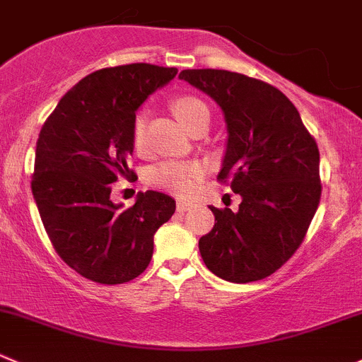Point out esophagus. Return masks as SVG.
Here are the masks:
<instances>
[{
    "mask_svg": "<svg viewBox=\"0 0 362 362\" xmlns=\"http://www.w3.org/2000/svg\"><path fill=\"white\" fill-rule=\"evenodd\" d=\"M192 206H194V205H192V203H189V202H184V199H180V202L177 203V210H178V212H182V214H184V212H187V210H191Z\"/></svg>",
    "mask_w": 362,
    "mask_h": 362,
    "instance_id": "1",
    "label": "esophagus"
}]
</instances>
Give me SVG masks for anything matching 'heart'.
Segmentation results:
<instances>
[{"instance_id": "1", "label": "heart", "mask_w": 362, "mask_h": 362, "mask_svg": "<svg viewBox=\"0 0 362 362\" xmlns=\"http://www.w3.org/2000/svg\"><path fill=\"white\" fill-rule=\"evenodd\" d=\"M175 117L184 127H191L192 122L202 113L209 111L206 104L194 95H180L171 104ZM145 134V117L138 115L132 122V141L136 146L141 145ZM202 166L194 163H180V160H166L157 166L152 173V182L164 191L178 196H187L194 191L196 184L202 178Z\"/></svg>"}]
</instances>
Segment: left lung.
Segmentation results:
<instances>
[{"label":"left lung","mask_w":362,"mask_h":362,"mask_svg":"<svg viewBox=\"0 0 362 362\" xmlns=\"http://www.w3.org/2000/svg\"><path fill=\"white\" fill-rule=\"evenodd\" d=\"M226 122L219 180L240 194L237 212L210 205L217 223L199 238L206 269L231 283L274 274L303 242L320 203V153L297 107L278 88L244 74L182 70Z\"/></svg>","instance_id":"1"}]
</instances>
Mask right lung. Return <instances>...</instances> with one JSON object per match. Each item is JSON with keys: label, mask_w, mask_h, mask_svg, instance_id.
<instances>
[{"label": "right lung", "mask_w": 362, "mask_h": 362, "mask_svg": "<svg viewBox=\"0 0 362 362\" xmlns=\"http://www.w3.org/2000/svg\"><path fill=\"white\" fill-rule=\"evenodd\" d=\"M178 70L150 63L83 77L45 120L35 150L31 192L59 258L77 274L122 285L148 267L153 235L175 214L164 192H138L131 209L111 202L118 177H134L132 122L138 107Z\"/></svg>", "instance_id": "add662e5"}]
</instances>
